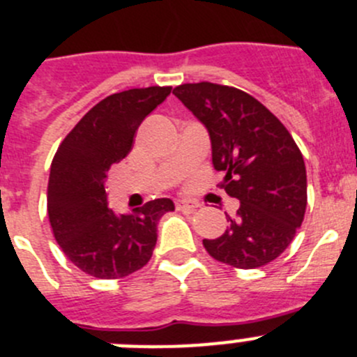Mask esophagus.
<instances>
[{
    "label": "esophagus",
    "instance_id": "1",
    "mask_svg": "<svg viewBox=\"0 0 357 357\" xmlns=\"http://www.w3.org/2000/svg\"><path fill=\"white\" fill-rule=\"evenodd\" d=\"M199 206H201L199 202L190 201V199H179V201H176V208H178L179 211H195Z\"/></svg>",
    "mask_w": 357,
    "mask_h": 357
}]
</instances>
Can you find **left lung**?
Listing matches in <instances>:
<instances>
[{
  "instance_id": "obj_1",
  "label": "left lung",
  "mask_w": 357,
  "mask_h": 357,
  "mask_svg": "<svg viewBox=\"0 0 357 357\" xmlns=\"http://www.w3.org/2000/svg\"><path fill=\"white\" fill-rule=\"evenodd\" d=\"M172 93L206 126L213 167L225 174L222 188L239 201L224 234L204 239V248L239 269L275 261L294 239L306 209L305 160L292 135L241 89L197 82Z\"/></svg>"
}]
</instances>
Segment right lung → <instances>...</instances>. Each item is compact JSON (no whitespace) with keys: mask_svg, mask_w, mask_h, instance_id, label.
<instances>
[{"mask_svg":"<svg viewBox=\"0 0 357 357\" xmlns=\"http://www.w3.org/2000/svg\"><path fill=\"white\" fill-rule=\"evenodd\" d=\"M171 89L151 86L103 98L73 126L52 160L47 188L52 232L68 261L95 278H123L144 268L160 218L174 211L171 199H155L118 215L109 209L105 194L111 165L128 155L135 130Z\"/></svg>","mask_w":357,"mask_h":357,"instance_id":"1","label":"right lung"}]
</instances>
